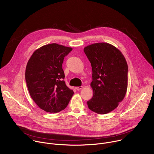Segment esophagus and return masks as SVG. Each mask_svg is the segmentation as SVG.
<instances>
[{
    "label": "esophagus",
    "mask_w": 154,
    "mask_h": 154,
    "mask_svg": "<svg viewBox=\"0 0 154 154\" xmlns=\"http://www.w3.org/2000/svg\"><path fill=\"white\" fill-rule=\"evenodd\" d=\"M82 88H83V86H77V87H75V89L77 90H80Z\"/></svg>",
    "instance_id": "34e87169"
}]
</instances>
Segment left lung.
Wrapping results in <instances>:
<instances>
[{
  "mask_svg": "<svg viewBox=\"0 0 154 154\" xmlns=\"http://www.w3.org/2000/svg\"><path fill=\"white\" fill-rule=\"evenodd\" d=\"M91 63L93 96L87 102L91 111L100 115L113 111L124 98L128 82V66L121 52L110 44L95 43L85 47Z\"/></svg>",
  "mask_w": 154,
  "mask_h": 154,
  "instance_id": "1",
  "label": "left lung"
}]
</instances>
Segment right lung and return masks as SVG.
<instances>
[{"label":"right lung","mask_w":154,"mask_h":154,"mask_svg":"<svg viewBox=\"0 0 154 154\" xmlns=\"http://www.w3.org/2000/svg\"><path fill=\"white\" fill-rule=\"evenodd\" d=\"M72 50L49 44L36 50L27 63L25 77L29 92L36 105L47 112L63 110L74 94L63 80L62 68L64 58Z\"/></svg>","instance_id":"add662e5"}]
</instances>
